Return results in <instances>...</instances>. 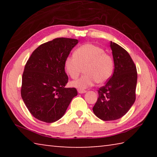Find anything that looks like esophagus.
Here are the masks:
<instances>
[{
	"label": "esophagus",
	"instance_id": "34e87169",
	"mask_svg": "<svg viewBox=\"0 0 157 157\" xmlns=\"http://www.w3.org/2000/svg\"><path fill=\"white\" fill-rule=\"evenodd\" d=\"M78 91L79 94H84V93L86 92V90H84V89H78Z\"/></svg>",
	"mask_w": 157,
	"mask_h": 157
}]
</instances>
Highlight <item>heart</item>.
<instances>
[{"label": "heart", "mask_w": 157, "mask_h": 157, "mask_svg": "<svg viewBox=\"0 0 157 157\" xmlns=\"http://www.w3.org/2000/svg\"><path fill=\"white\" fill-rule=\"evenodd\" d=\"M113 66L112 57L102 48L91 44L79 46L64 62L66 73L73 79L78 78L85 67L86 75L71 82L73 86L79 89L94 86L97 82L105 83L112 75Z\"/></svg>", "instance_id": "heart-1"}]
</instances>
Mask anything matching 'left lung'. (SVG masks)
Listing matches in <instances>:
<instances>
[{
  "label": "left lung",
  "instance_id": "8db88e82",
  "mask_svg": "<svg viewBox=\"0 0 157 157\" xmlns=\"http://www.w3.org/2000/svg\"><path fill=\"white\" fill-rule=\"evenodd\" d=\"M114 71L105 86L99 89L98 100L93 111L105 121H115L125 115L136 100V67L123 48L110 42Z\"/></svg>",
  "mask_w": 157,
  "mask_h": 157
}]
</instances>
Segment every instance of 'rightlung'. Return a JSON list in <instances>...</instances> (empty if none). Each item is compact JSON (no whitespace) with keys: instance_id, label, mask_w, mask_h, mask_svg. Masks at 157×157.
Masks as SVG:
<instances>
[{"instance_id":"1","label":"right lung","mask_w":157,"mask_h":157,"mask_svg":"<svg viewBox=\"0 0 157 157\" xmlns=\"http://www.w3.org/2000/svg\"><path fill=\"white\" fill-rule=\"evenodd\" d=\"M78 39L57 38L39 46L32 53L22 76L21 98L34 118L54 123L64 115L78 95L75 88H66L68 78L64 62Z\"/></svg>"}]
</instances>
